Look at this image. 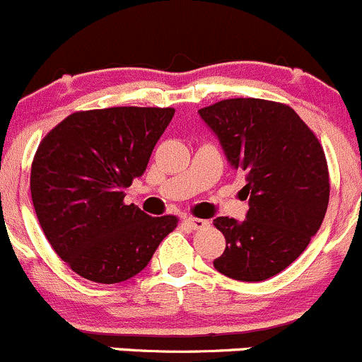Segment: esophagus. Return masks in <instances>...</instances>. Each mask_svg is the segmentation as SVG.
I'll list each match as a JSON object with an SVG mask.
<instances>
[{"mask_svg":"<svg viewBox=\"0 0 362 362\" xmlns=\"http://www.w3.org/2000/svg\"><path fill=\"white\" fill-rule=\"evenodd\" d=\"M185 225H188L192 230H200V228H204V226H207L209 221H206V219L192 218V216H188V218H185Z\"/></svg>","mask_w":362,"mask_h":362,"instance_id":"esophagus-1","label":"esophagus"}]
</instances>
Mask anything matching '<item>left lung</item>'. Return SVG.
I'll use <instances>...</instances> for the list:
<instances>
[{
    "mask_svg": "<svg viewBox=\"0 0 362 362\" xmlns=\"http://www.w3.org/2000/svg\"><path fill=\"white\" fill-rule=\"evenodd\" d=\"M233 170L245 176L244 221L221 216L219 274L262 282L288 268L317 233L329 202V174L317 137L286 104L226 99L199 110Z\"/></svg>",
    "mask_w": 362,
    "mask_h": 362,
    "instance_id": "8db88e82",
    "label": "left lung"
}]
</instances>
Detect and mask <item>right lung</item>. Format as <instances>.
Instances as JSON below:
<instances>
[{"label": "right lung", "mask_w": 362, "mask_h": 362, "mask_svg": "<svg viewBox=\"0 0 362 362\" xmlns=\"http://www.w3.org/2000/svg\"><path fill=\"white\" fill-rule=\"evenodd\" d=\"M173 117V107L80 111L38 146L33 206L54 251L80 277L99 284L134 277L177 226L176 216L153 218L124 202Z\"/></svg>", "instance_id": "1"}]
</instances>
